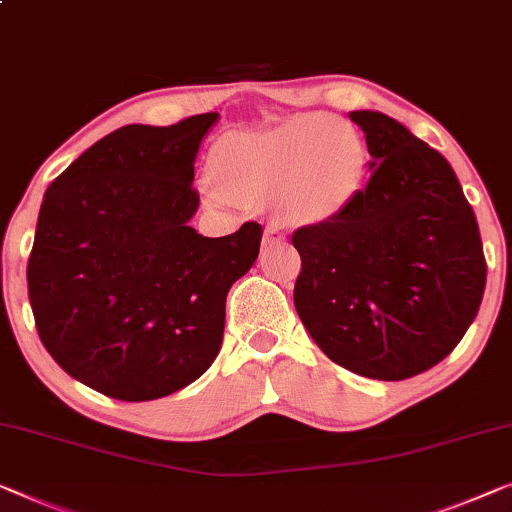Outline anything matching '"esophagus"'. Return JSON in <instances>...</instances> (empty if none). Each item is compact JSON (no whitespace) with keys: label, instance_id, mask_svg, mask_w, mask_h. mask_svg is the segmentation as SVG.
<instances>
[{"label":"esophagus","instance_id":"1","mask_svg":"<svg viewBox=\"0 0 512 512\" xmlns=\"http://www.w3.org/2000/svg\"><path fill=\"white\" fill-rule=\"evenodd\" d=\"M280 239H285V234L280 232V227L278 225H269L264 230V241L266 243H276V241H280Z\"/></svg>","mask_w":512,"mask_h":512}]
</instances>
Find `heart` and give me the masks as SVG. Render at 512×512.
Here are the masks:
<instances>
[{"label": "heart", "instance_id": "1", "mask_svg": "<svg viewBox=\"0 0 512 512\" xmlns=\"http://www.w3.org/2000/svg\"><path fill=\"white\" fill-rule=\"evenodd\" d=\"M361 128L326 112H303L264 131L232 133L216 149V177L202 181L211 202L276 195L285 223H322L352 204L368 170Z\"/></svg>", "mask_w": 512, "mask_h": 512}]
</instances>
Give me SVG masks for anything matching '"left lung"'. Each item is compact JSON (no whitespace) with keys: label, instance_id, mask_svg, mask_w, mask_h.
Returning a JSON list of instances; mask_svg holds the SVG:
<instances>
[{"label":"left lung","instance_id":"8db88e82","mask_svg":"<svg viewBox=\"0 0 512 512\" xmlns=\"http://www.w3.org/2000/svg\"><path fill=\"white\" fill-rule=\"evenodd\" d=\"M370 181L347 209L292 234L294 305L319 349L361 377L400 381L453 352L483 301L474 209L437 149L381 112L356 110Z\"/></svg>","mask_w":512,"mask_h":512}]
</instances>
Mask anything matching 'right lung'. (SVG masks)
Wrapping results in <instances>:
<instances>
[{"instance_id": "right-lung-1", "label": "right lung", "mask_w": 512, "mask_h": 512, "mask_svg": "<svg viewBox=\"0 0 512 512\" xmlns=\"http://www.w3.org/2000/svg\"><path fill=\"white\" fill-rule=\"evenodd\" d=\"M218 112L121 126L45 190L27 264L43 347L73 379L124 402L181 391L209 370L227 292L255 264L262 225L209 239L195 156Z\"/></svg>"}]
</instances>
